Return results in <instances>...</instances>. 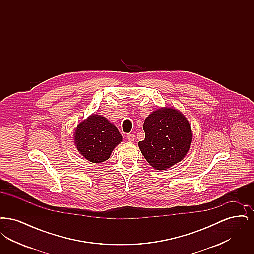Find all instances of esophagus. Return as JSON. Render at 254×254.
Masks as SVG:
<instances>
[{"label":"esophagus","mask_w":254,"mask_h":254,"mask_svg":"<svg viewBox=\"0 0 254 254\" xmlns=\"http://www.w3.org/2000/svg\"><path fill=\"white\" fill-rule=\"evenodd\" d=\"M127 138L129 142H133L134 139H135V135L131 134V133H128V134H127Z\"/></svg>","instance_id":"esophagus-1"}]
</instances>
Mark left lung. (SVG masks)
Listing matches in <instances>:
<instances>
[{
  "label": "left lung",
  "instance_id": "1",
  "mask_svg": "<svg viewBox=\"0 0 254 254\" xmlns=\"http://www.w3.org/2000/svg\"><path fill=\"white\" fill-rule=\"evenodd\" d=\"M143 128L145 140L139 142V148L149 165L157 170L181 162L191 145V127L176 109L154 110L146 117Z\"/></svg>",
  "mask_w": 254,
  "mask_h": 254
}]
</instances>
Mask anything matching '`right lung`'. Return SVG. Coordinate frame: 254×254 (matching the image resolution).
I'll return each mask as SVG.
<instances>
[{"label":"right lung","instance_id":"right-lung-1","mask_svg":"<svg viewBox=\"0 0 254 254\" xmlns=\"http://www.w3.org/2000/svg\"><path fill=\"white\" fill-rule=\"evenodd\" d=\"M122 139L117 127L106 117L97 114L81 122L74 132V144L79 152L96 164L108 160Z\"/></svg>","mask_w":254,"mask_h":254}]
</instances>
